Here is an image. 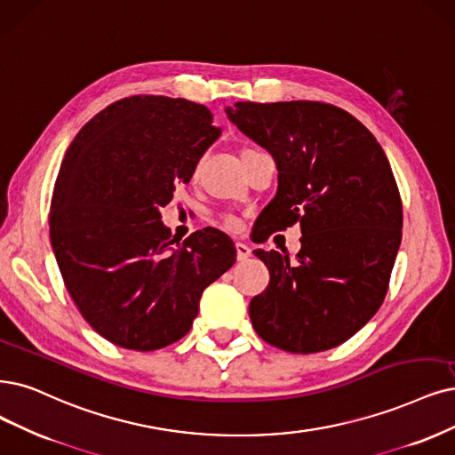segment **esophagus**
<instances>
[{"label": "esophagus", "instance_id": "esophagus-1", "mask_svg": "<svg viewBox=\"0 0 455 455\" xmlns=\"http://www.w3.org/2000/svg\"><path fill=\"white\" fill-rule=\"evenodd\" d=\"M251 257V247L243 242H236V259L238 260H245Z\"/></svg>", "mask_w": 455, "mask_h": 455}]
</instances>
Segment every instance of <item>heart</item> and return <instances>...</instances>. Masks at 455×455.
Segmentation results:
<instances>
[{
    "label": "heart",
    "instance_id": "1",
    "mask_svg": "<svg viewBox=\"0 0 455 455\" xmlns=\"http://www.w3.org/2000/svg\"><path fill=\"white\" fill-rule=\"evenodd\" d=\"M247 151V149H245ZM198 168H200V164H196L195 166V171H193V174H196L198 172ZM223 227L225 228H228V230H236L238 228V219L236 217H232V215H223Z\"/></svg>",
    "mask_w": 455,
    "mask_h": 455
}]
</instances>
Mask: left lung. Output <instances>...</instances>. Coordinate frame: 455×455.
<instances>
[{"label": "left lung", "instance_id": "left-lung-1", "mask_svg": "<svg viewBox=\"0 0 455 455\" xmlns=\"http://www.w3.org/2000/svg\"><path fill=\"white\" fill-rule=\"evenodd\" d=\"M227 114L279 171L257 240L301 228L296 260L255 249L270 284L251 299V323L266 343L294 355L338 347L371 321L388 292L403 228L390 161L365 125L328 103L240 100Z\"/></svg>", "mask_w": 455, "mask_h": 455}]
</instances>
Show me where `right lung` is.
<instances>
[{
  "label": "right lung",
  "instance_id": "1",
  "mask_svg": "<svg viewBox=\"0 0 455 455\" xmlns=\"http://www.w3.org/2000/svg\"><path fill=\"white\" fill-rule=\"evenodd\" d=\"M212 117L188 99L132 95L93 116L67 149L50 242L80 315L117 347L149 352L181 339L202 292L236 262L221 230L174 245L161 223V208L221 134Z\"/></svg>",
  "mask_w": 455,
  "mask_h": 455
}]
</instances>
